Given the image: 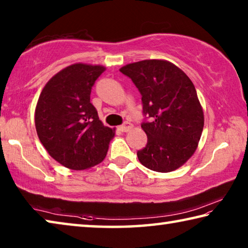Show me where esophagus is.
<instances>
[{
    "mask_svg": "<svg viewBox=\"0 0 248 248\" xmlns=\"http://www.w3.org/2000/svg\"><path fill=\"white\" fill-rule=\"evenodd\" d=\"M130 129H131V124H129V123H124L121 125H119V130L123 132H127Z\"/></svg>",
    "mask_w": 248,
    "mask_h": 248,
    "instance_id": "34e87169",
    "label": "esophagus"
}]
</instances>
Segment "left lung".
<instances>
[{
  "instance_id": "obj_1",
  "label": "left lung",
  "mask_w": 248,
  "mask_h": 248,
  "mask_svg": "<svg viewBox=\"0 0 248 248\" xmlns=\"http://www.w3.org/2000/svg\"><path fill=\"white\" fill-rule=\"evenodd\" d=\"M120 72L131 78L142 96L148 136L137 155L148 169L169 173L187 162L197 149L203 129V111L190 78L164 60L130 63Z\"/></svg>"
}]
</instances>
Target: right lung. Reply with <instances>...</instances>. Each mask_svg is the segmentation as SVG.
Masks as SVG:
<instances>
[{"label": "right lung", "mask_w": 248, "mask_h": 248, "mask_svg": "<svg viewBox=\"0 0 248 248\" xmlns=\"http://www.w3.org/2000/svg\"><path fill=\"white\" fill-rule=\"evenodd\" d=\"M104 66L75 63L46 84L35 111L37 134L50 156L65 167L86 170L106 156L114 130L105 127L91 103Z\"/></svg>", "instance_id": "obj_1"}]
</instances>
